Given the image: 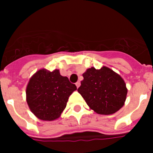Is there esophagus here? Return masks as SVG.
<instances>
[{
	"instance_id": "obj_1",
	"label": "esophagus",
	"mask_w": 153,
	"mask_h": 153,
	"mask_svg": "<svg viewBox=\"0 0 153 153\" xmlns=\"http://www.w3.org/2000/svg\"><path fill=\"white\" fill-rule=\"evenodd\" d=\"M75 85H76L77 88H78V87H79L80 85H81V83H80V81H78V82H77L76 84H75Z\"/></svg>"
}]
</instances>
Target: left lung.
Segmentation results:
<instances>
[{
    "instance_id": "obj_1",
    "label": "left lung",
    "mask_w": 153,
    "mask_h": 153,
    "mask_svg": "<svg viewBox=\"0 0 153 153\" xmlns=\"http://www.w3.org/2000/svg\"><path fill=\"white\" fill-rule=\"evenodd\" d=\"M84 80L78 89L91 109L101 115H112L124 105L127 88L124 79L105 67H91L83 74Z\"/></svg>"
}]
</instances>
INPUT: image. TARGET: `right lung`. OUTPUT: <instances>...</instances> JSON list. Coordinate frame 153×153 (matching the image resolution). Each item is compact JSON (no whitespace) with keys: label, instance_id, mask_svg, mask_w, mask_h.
Listing matches in <instances>:
<instances>
[{"label":"right lung","instance_id":"obj_1","mask_svg":"<svg viewBox=\"0 0 153 153\" xmlns=\"http://www.w3.org/2000/svg\"><path fill=\"white\" fill-rule=\"evenodd\" d=\"M77 89L59 69H41L29 79L27 102L31 112L40 120L54 121L61 116L71 94Z\"/></svg>","mask_w":153,"mask_h":153}]
</instances>
